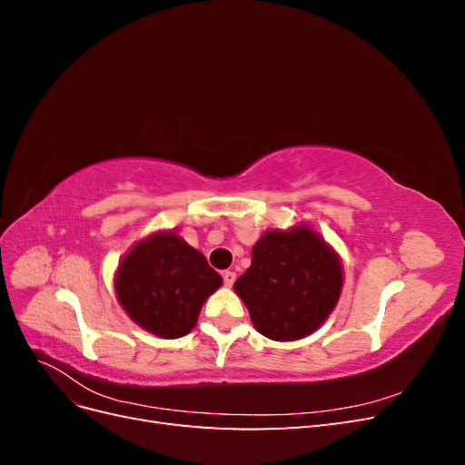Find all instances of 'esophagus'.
<instances>
[{
  "label": "esophagus",
  "instance_id": "esophagus-1",
  "mask_svg": "<svg viewBox=\"0 0 465 465\" xmlns=\"http://www.w3.org/2000/svg\"><path fill=\"white\" fill-rule=\"evenodd\" d=\"M234 281H236V273L234 272H231V270L223 272V283H224V287H232Z\"/></svg>",
  "mask_w": 465,
  "mask_h": 465
}]
</instances>
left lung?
<instances>
[{
  "mask_svg": "<svg viewBox=\"0 0 465 465\" xmlns=\"http://www.w3.org/2000/svg\"><path fill=\"white\" fill-rule=\"evenodd\" d=\"M343 285L341 263L314 231L265 232L234 291L254 328L270 340L294 341L330 316Z\"/></svg>",
  "mask_w": 465,
  "mask_h": 465,
  "instance_id": "1",
  "label": "left lung"
}]
</instances>
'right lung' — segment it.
<instances>
[{
    "label": "right lung",
    "mask_w": 465,
    "mask_h": 465,
    "mask_svg": "<svg viewBox=\"0 0 465 465\" xmlns=\"http://www.w3.org/2000/svg\"><path fill=\"white\" fill-rule=\"evenodd\" d=\"M221 283V275L198 250L174 232H159L124 258L116 273V294L139 326L174 340L195 326L202 304Z\"/></svg>",
    "instance_id": "right-lung-1"
}]
</instances>
